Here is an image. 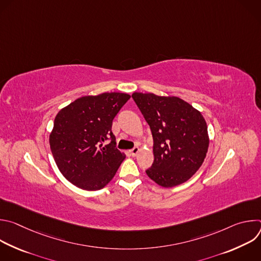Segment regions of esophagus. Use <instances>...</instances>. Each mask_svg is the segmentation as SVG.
Listing matches in <instances>:
<instances>
[{
    "instance_id": "esophagus-1",
    "label": "esophagus",
    "mask_w": 261,
    "mask_h": 261,
    "mask_svg": "<svg viewBox=\"0 0 261 261\" xmlns=\"http://www.w3.org/2000/svg\"><path fill=\"white\" fill-rule=\"evenodd\" d=\"M130 153H131V155L133 156V157H135L138 153H139V147L138 146H135V147H133L132 150L130 151Z\"/></svg>"
}]
</instances>
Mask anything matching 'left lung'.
Listing matches in <instances>:
<instances>
[{
	"label": "left lung",
	"instance_id": "8db88e82",
	"mask_svg": "<svg viewBox=\"0 0 261 261\" xmlns=\"http://www.w3.org/2000/svg\"><path fill=\"white\" fill-rule=\"evenodd\" d=\"M150 125L154 162L147 176L164 188L187 181L202 165L208 148L207 126L201 113L174 96L132 94Z\"/></svg>",
	"mask_w": 261,
	"mask_h": 261
}]
</instances>
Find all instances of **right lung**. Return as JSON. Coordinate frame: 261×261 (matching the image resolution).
I'll list each match as a JSON object with an SVG mask.
<instances>
[{
    "label": "right lung",
    "mask_w": 261,
    "mask_h": 261,
    "mask_svg": "<svg viewBox=\"0 0 261 261\" xmlns=\"http://www.w3.org/2000/svg\"><path fill=\"white\" fill-rule=\"evenodd\" d=\"M129 99L126 93H102L79 98L59 111L49 144L58 168L71 184L96 191L113 179L126 155L116 147L111 126ZM109 138L111 143L103 147Z\"/></svg>",
    "instance_id": "right-lung-1"
}]
</instances>
